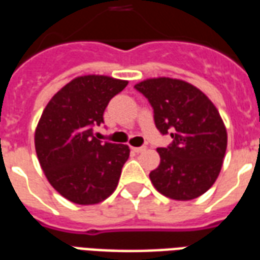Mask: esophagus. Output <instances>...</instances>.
I'll list each match as a JSON object with an SVG mask.
<instances>
[{
	"label": "esophagus",
	"mask_w": 260,
	"mask_h": 260,
	"mask_svg": "<svg viewBox=\"0 0 260 260\" xmlns=\"http://www.w3.org/2000/svg\"><path fill=\"white\" fill-rule=\"evenodd\" d=\"M147 147L146 146H139V147H132V152H135V153H142V152H145L146 150Z\"/></svg>",
	"instance_id": "obj_1"
}]
</instances>
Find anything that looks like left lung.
<instances>
[{"label":"left lung","mask_w":260,"mask_h":260,"mask_svg":"<svg viewBox=\"0 0 260 260\" xmlns=\"http://www.w3.org/2000/svg\"><path fill=\"white\" fill-rule=\"evenodd\" d=\"M135 89L150 103L156 128L173 138L158 147L160 164L149 174L160 193L191 201L217 180L227 149V131L205 93L184 80L146 79Z\"/></svg>","instance_id":"obj_1"}]
</instances>
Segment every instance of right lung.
Wrapping results in <instances>:
<instances>
[{
    "mask_svg": "<svg viewBox=\"0 0 260 260\" xmlns=\"http://www.w3.org/2000/svg\"><path fill=\"white\" fill-rule=\"evenodd\" d=\"M126 80L87 75L71 80L48 102L35 134V146L48 182L78 205H94L111 195L129 147L97 139L110 100Z\"/></svg>",
    "mask_w": 260,
    "mask_h": 260,
    "instance_id": "obj_1",
    "label": "right lung"
}]
</instances>
